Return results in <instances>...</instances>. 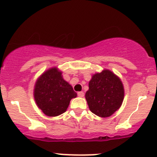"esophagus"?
I'll return each mask as SVG.
<instances>
[{
    "mask_svg": "<svg viewBox=\"0 0 157 157\" xmlns=\"http://www.w3.org/2000/svg\"><path fill=\"white\" fill-rule=\"evenodd\" d=\"M77 95L79 96V97H84V93L83 92V91H79V92H77Z\"/></svg>",
    "mask_w": 157,
    "mask_h": 157,
    "instance_id": "1",
    "label": "esophagus"
}]
</instances>
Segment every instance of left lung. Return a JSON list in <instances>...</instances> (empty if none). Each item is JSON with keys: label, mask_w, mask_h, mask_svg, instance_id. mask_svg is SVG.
Returning <instances> with one entry per match:
<instances>
[{"label": "left lung", "mask_w": 157, "mask_h": 157, "mask_svg": "<svg viewBox=\"0 0 157 157\" xmlns=\"http://www.w3.org/2000/svg\"><path fill=\"white\" fill-rule=\"evenodd\" d=\"M124 91L122 82L109 70L96 73L89 82L85 98L90 110L98 117H110L121 107Z\"/></svg>", "instance_id": "left-lung-1"}]
</instances>
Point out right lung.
Listing matches in <instances>:
<instances>
[{"instance_id":"1","label":"right lung","mask_w":157,"mask_h":157,"mask_svg":"<svg viewBox=\"0 0 157 157\" xmlns=\"http://www.w3.org/2000/svg\"><path fill=\"white\" fill-rule=\"evenodd\" d=\"M77 93L66 80L62 73L52 68L44 73L35 84L34 98L45 115L56 117L66 112L70 100Z\"/></svg>"}]
</instances>
